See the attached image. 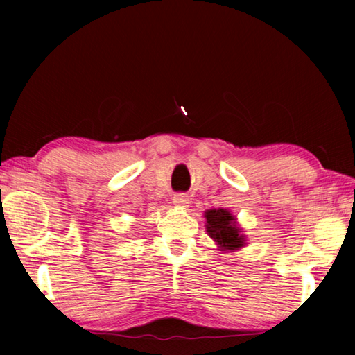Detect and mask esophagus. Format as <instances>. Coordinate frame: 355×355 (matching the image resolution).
<instances>
[{
  "label": "esophagus",
  "instance_id": "34e87169",
  "mask_svg": "<svg viewBox=\"0 0 355 355\" xmlns=\"http://www.w3.org/2000/svg\"><path fill=\"white\" fill-rule=\"evenodd\" d=\"M172 202L177 207L184 209V207L189 206V197H187V195H184V193H175V195H173V198H172Z\"/></svg>",
  "mask_w": 355,
  "mask_h": 355
}]
</instances>
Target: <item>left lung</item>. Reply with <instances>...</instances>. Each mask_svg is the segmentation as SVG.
<instances>
[{"mask_svg": "<svg viewBox=\"0 0 355 355\" xmlns=\"http://www.w3.org/2000/svg\"><path fill=\"white\" fill-rule=\"evenodd\" d=\"M206 232L220 252H236L245 247L247 236L239 227L236 216L229 209H207L205 212Z\"/></svg>", "mask_w": 355, "mask_h": 355, "instance_id": "8db88e82", "label": "left lung"}]
</instances>
